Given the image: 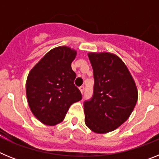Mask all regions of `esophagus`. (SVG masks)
Listing matches in <instances>:
<instances>
[{
	"label": "esophagus",
	"instance_id": "34e87169",
	"mask_svg": "<svg viewBox=\"0 0 159 159\" xmlns=\"http://www.w3.org/2000/svg\"><path fill=\"white\" fill-rule=\"evenodd\" d=\"M80 92H81V93H84V86H80Z\"/></svg>",
	"mask_w": 159,
	"mask_h": 159
}]
</instances>
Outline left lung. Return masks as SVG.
Segmentation results:
<instances>
[{
    "instance_id": "8db88e82",
    "label": "left lung",
    "mask_w": 159,
    "mask_h": 159,
    "mask_svg": "<svg viewBox=\"0 0 159 159\" xmlns=\"http://www.w3.org/2000/svg\"><path fill=\"white\" fill-rule=\"evenodd\" d=\"M94 74V92L84 102L85 124L95 133L117 129L129 117L138 100L134 79L123 60L110 52L88 54Z\"/></svg>"
}]
</instances>
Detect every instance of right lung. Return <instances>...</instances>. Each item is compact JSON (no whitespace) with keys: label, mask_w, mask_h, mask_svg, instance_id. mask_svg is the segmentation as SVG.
Returning a JSON list of instances; mask_svg holds the SVG:
<instances>
[{"label":"right lung","mask_w":159,"mask_h":159,"mask_svg":"<svg viewBox=\"0 0 159 159\" xmlns=\"http://www.w3.org/2000/svg\"><path fill=\"white\" fill-rule=\"evenodd\" d=\"M75 49L60 46L52 49L32 67L26 81L31 111L43 124L55 126L64 120L70 106L82 99L74 84L76 75L71 62Z\"/></svg>","instance_id":"add662e5"}]
</instances>
